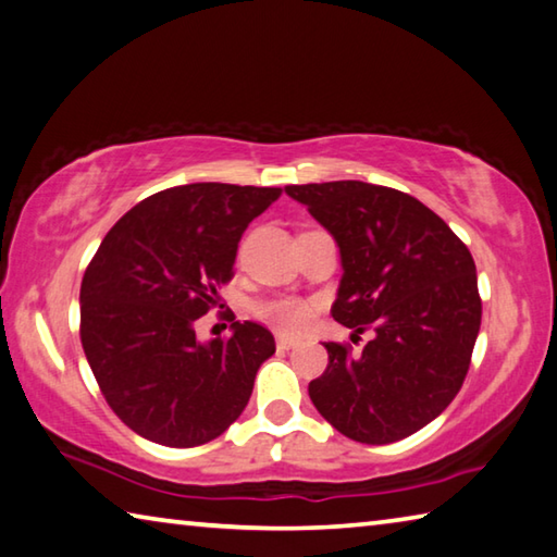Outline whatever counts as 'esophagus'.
<instances>
[{"instance_id":"esophagus-1","label":"esophagus","mask_w":557,"mask_h":557,"mask_svg":"<svg viewBox=\"0 0 557 557\" xmlns=\"http://www.w3.org/2000/svg\"><path fill=\"white\" fill-rule=\"evenodd\" d=\"M299 341L292 338V336H277V350H292L297 348Z\"/></svg>"}]
</instances>
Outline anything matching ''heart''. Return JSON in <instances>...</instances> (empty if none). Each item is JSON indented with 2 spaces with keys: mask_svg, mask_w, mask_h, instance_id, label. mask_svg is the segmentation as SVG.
<instances>
[{
  "mask_svg": "<svg viewBox=\"0 0 557 557\" xmlns=\"http://www.w3.org/2000/svg\"><path fill=\"white\" fill-rule=\"evenodd\" d=\"M256 313L260 321H265L272 329L282 333H299L301 329H307L313 309L299 297H272L262 299L256 307Z\"/></svg>",
  "mask_w": 557,
  "mask_h": 557,
  "instance_id": "heart-1",
  "label": "heart"
}]
</instances>
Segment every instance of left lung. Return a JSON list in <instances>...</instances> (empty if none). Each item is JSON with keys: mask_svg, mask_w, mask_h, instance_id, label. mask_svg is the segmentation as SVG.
I'll list each match as a JSON object with an SVG mask.
<instances>
[{"mask_svg": "<svg viewBox=\"0 0 557 557\" xmlns=\"http://www.w3.org/2000/svg\"><path fill=\"white\" fill-rule=\"evenodd\" d=\"M336 238L343 277L331 317L375 331L360 356L326 343L309 382L313 407L358 443L411 436L448 407L468 375L482 299L468 246L407 191L358 180L289 185Z\"/></svg>", "mask_w": 557, "mask_h": 557, "instance_id": "obj_1", "label": "left lung"}]
</instances>
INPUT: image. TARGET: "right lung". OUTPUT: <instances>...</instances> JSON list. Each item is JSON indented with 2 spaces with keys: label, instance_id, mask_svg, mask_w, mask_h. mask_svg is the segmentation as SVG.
I'll list each match as a JSON object with an SVG mask.
<instances>
[{
  "label": "right lung",
  "instance_id": "right-lung-1",
  "mask_svg": "<svg viewBox=\"0 0 557 557\" xmlns=\"http://www.w3.org/2000/svg\"><path fill=\"white\" fill-rule=\"evenodd\" d=\"M280 187L195 182L126 211L79 287V341L111 411L168 448L221 436L250 399L272 333L234 321L226 341L199 343L195 323L221 307L238 240Z\"/></svg>",
  "mask_w": 557,
  "mask_h": 557
}]
</instances>
